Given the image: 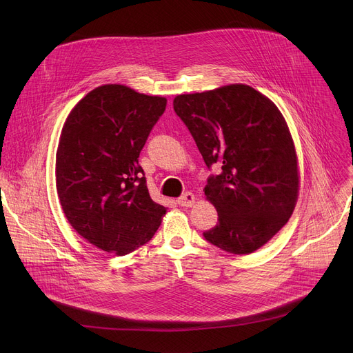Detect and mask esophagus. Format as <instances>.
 Wrapping results in <instances>:
<instances>
[{"mask_svg":"<svg viewBox=\"0 0 353 353\" xmlns=\"http://www.w3.org/2000/svg\"><path fill=\"white\" fill-rule=\"evenodd\" d=\"M177 204L180 207H184V208H190L195 204V195L192 192H185L183 194L179 199H177Z\"/></svg>","mask_w":353,"mask_h":353,"instance_id":"esophagus-1","label":"esophagus"}]
</instances>
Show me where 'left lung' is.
Returning a JSON list of instances; mask_svg holds the SVG:
<instances>
[{
  "instance_id": "left-lung-1",
  "label": "left lung",
  "mask_w": 353,
  "mask_h": 353,
  "mask_svg": "<svg viewBox=\"0 0 353 353\" xmlns=\"http://www.w3.org/2000/svg\"><path fill=\"white\" fill-rule=\"evenodd\" d=\"M173 108L205 165L221 166L204 187L219 216L204 237L232 254L254 253L283 228L297 203V154L285 117L244 83L177 94Z\"/></svg>"
}]
</instances>
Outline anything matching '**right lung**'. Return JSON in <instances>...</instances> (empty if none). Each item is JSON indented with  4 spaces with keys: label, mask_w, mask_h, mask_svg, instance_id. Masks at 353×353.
I'll list each match as a JSON object with an SVG mask.
<instances>
[{
    "label": "right lung",
    "mask_w": 353,
    "mask_h": 353,
    "mask_svg": "<svg viewBox=\"0 0 353 353\" xmlns=\"http://www.w3.org/2000/svg\"><path fill=\"white\" fill-rule=\"evenodd\" d=\"M166 97L120 83L97 86L72 108L56 154V187L70 225L97 248L125 256L154 237L166 214L138 163Z\"/></svg>",
    "instance_id": "obj_1"
}]
</instances>
